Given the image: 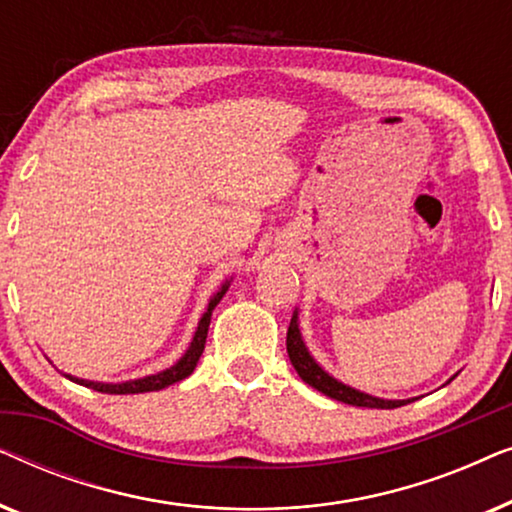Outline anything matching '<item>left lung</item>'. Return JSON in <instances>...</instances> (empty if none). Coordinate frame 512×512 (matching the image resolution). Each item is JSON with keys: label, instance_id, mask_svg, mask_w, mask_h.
<instances>
[{"label": "left lung", "instance_id": "8db88e82", "mask_svg": "<svg viewBox=\"0 0 512 512\" xmlns=\"http://www.w3.org/2000/svg\"><path fill=\"white\" fill-rule=\"evenodd\" d=\"M286 352H289V359L296 368V373L300 375V380L305 384H310L312 389L321 391L324 396H331L335 401H342L347 405H356V408H377V410H391V408H401V405H408L417 398H403V401H391V398H377L370 396L366 391H359L349 384H342L340 380H335L333 375H328L324 368L319 366L317 359L310 354L307 349L303 333H300V319H298V310L293 312L291 324H289V333H286ZM454 380V377H450ZM447 380V382H450Z\"/></svg>", "mask_w": 512, "mask_h": 512}]
</instances>
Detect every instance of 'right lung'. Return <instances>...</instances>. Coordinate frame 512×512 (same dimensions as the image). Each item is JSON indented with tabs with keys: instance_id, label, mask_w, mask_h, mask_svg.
I'll return each mask as SVG.
<instances>
[{
	"instance_id": "add662e5",
	"label": "right lung",
	"mask_w": 512,
	"mask_h": 512,
	"mask_svg": "<svg viewBox=\"0 0 512 512\" xmlns=\"http://www.w3.org/2000/svg\"><path fill=\"white\" fill-rule=\"evenodd\" d=\"M230 282H233V277L226 279V282L219 286V291H216L214 296L209 298L207 310L198 321V328H195L191 345H188V349L184 354H181V359L174 363V366L160 370V373L144 375V377H137V380H125V382L81 380V377H74V375H67V373H65V377H69L72 382L83 384V387H88V389L102 391V394H146V391H160V389L170 387V384H174V382H181L184 377L193 373L195 366H198L202 352H205V342H207L209 321H212V312H214V307L221 303V298L226 296V291L230 289Z\"/></svg>"
}]
</instances>
